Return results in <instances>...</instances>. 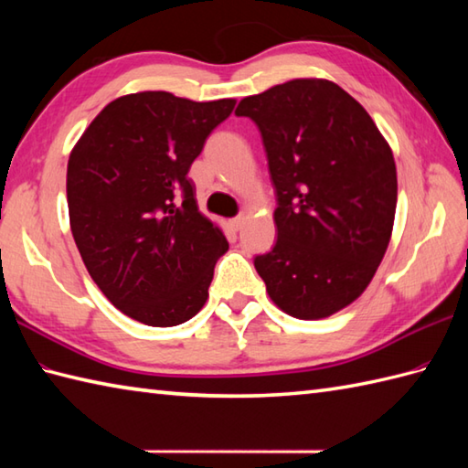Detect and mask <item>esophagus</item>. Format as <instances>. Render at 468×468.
Returning a JSON list of instances; mask_svg holds the SVG:
<instances>
[{
  "label": "esophagus",
  "mask_w": 468,
  "mask_h": 468,
  "mask_svg": "<svg viewBox=\"0 0 468 468\" xmlns=\"http://www.w3.org/2000/svg\"><path fill=\"white\" fill-rule=\"evenodd\" d=\"M243 225H245V215H239V217L231 218V227L235 229V231H241Z\"/></svg>",
  "instance_id": "34e87169"
}]
</instances>
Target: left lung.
<instances>
[{
  "mask_svg": "<svg viewBox=\"0 0 468 468\" xmlns=\"http://www.w3.org/2000/svg\"><path fill=\"white\" fill-rule=\"evenodd\" d=\"M261 133L275 188L277 241L253 263L277 307L320 320L372 282L390 243L396 165L360 102L302 78L247 96L235 111Z\"/></svg>",
  "mask_w": 468,
  "mask_h": 468,
  "instance_id": "left-lung-1",
  "label": "left lung"
}]
</instances>
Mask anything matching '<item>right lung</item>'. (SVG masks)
Wrapping results in <instances>:
<instances>
[{
	"instance_id": "right-lung-1",
	"label": "right lung",
	"mask_w": 468,
	"mask_h": 468,
	"mask_svg": "<svg viewBox=\"0 0 468 468\" xmlns=\"http://www.w3.org/2000/svg\"><path fill=\"white\" fill-rule=\"evenodd\" d=\"M235 101L138 92L108 104L68 161L69 227L88 273L133 320L171 327L205 305L229 250L186 176Z\"/></svg>"
}]
</instances>
